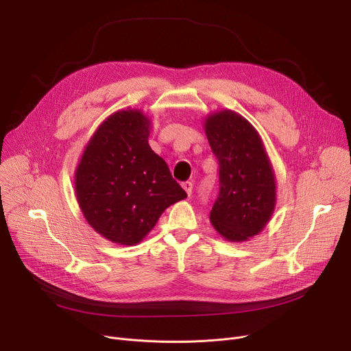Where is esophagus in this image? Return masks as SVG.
<instances>
[{
	"mask_svg": "<svg viewBox=\"0 0 351 351\" xmlns=\"http://www.w3.org/2000/svg\"><path fill=\"white\" fill-rule=\"evenodd\" d=\"M182 188L185 189V192L191 196V193H192V189H193V183L192 182H189V180H186V182H183L182 183Z\"/></svg>",
	"mask_w": 351,
	"mask_h": 351,
	"instance_id": "obj_1",
	"label": "esophagus"
}]
</instances>
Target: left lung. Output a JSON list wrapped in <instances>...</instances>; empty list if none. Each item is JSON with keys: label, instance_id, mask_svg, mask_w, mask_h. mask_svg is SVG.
Returning a JSON list of instances; mask_svg holds the SVG:
<instances>
[{"label": "left lung", "instance_id": "obj_1", "mask_svg": "<svg viewBox=\"0 0 351 351\" xmlns=\"http://www.w3.org/2000/svg\"><path fill=\"white\" fill-rule=\"evenodd\" d=\"M219 162V195L210 210L213 228L226 241L261 233L276 205V180L261 135L242 115L225 109L205 121Z\"/></svg>", "mask_w": 351, "mask_h": 351}]
</instances>
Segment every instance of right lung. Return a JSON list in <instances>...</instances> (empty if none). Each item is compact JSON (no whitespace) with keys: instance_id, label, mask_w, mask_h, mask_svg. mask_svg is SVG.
<instances>
[{"instance_id":"1","label":"right lung","mask_w":351,"mask_h":351,"mask_svg":"<svg viewBox=\"0 0 351 351\" xmlns=\"http://www.w3.org/2000/svg\"><path fill=\"white\" fill-rule=\"evenodd\" d=\"M149 129L141 110H118L89 139L75 172L86 222L118 245L139 243L166 208L186 197L147 143Z\"/></svg>"}]
</instances>
